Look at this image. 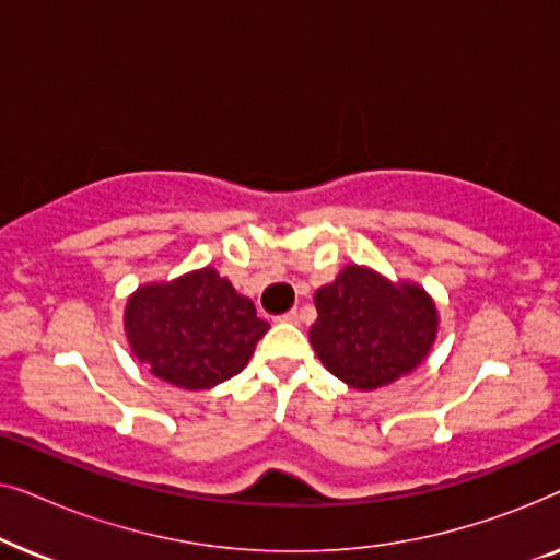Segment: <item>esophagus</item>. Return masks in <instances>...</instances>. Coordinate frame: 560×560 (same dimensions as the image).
I'll list each match as a JSON object with an SVG mask.
<instances>
[{
	"label": "esophagus",
	"mask_w": 560,
	"mask_h": 560,
	"mask_svg": "<svg viewBox=\"0 0 560 560\" xmlns=\"http://www.w3.org/2000/svg\"><path fill=\"white\" fill-rule=\"evenodd\" d=\"M298 311L293 308V311H288V313H282V316H278V320H282V324H298Z\"/></svg>",
	"instance_id": "1"
}]
</instances>
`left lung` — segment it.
<instances>
[{
    "mask_svg": "<svg viewBox=\"0 0 560 560\" xmlns=\"http://www.w3.org/2000/svg\"><path fill=\"white\" fill-rule=\"evenodd\" d=\"M311 343L324 366L354 389L389 385L423 362L435 339V305L418 285H393L364 267H343L316 293Z\"/></svg>",
    "mask_w": 560,
    "mask_h": 560,
    "instance_id": "obj_1",
    "label": "left lung"
}]
</instances>
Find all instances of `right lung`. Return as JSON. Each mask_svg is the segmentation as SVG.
Returning a JSON list of instances; mask_svg holds the SVG:
<instances>
[{
	"label": "right lung",
	"mask_w": 560,
	"mask_h": 560,
	"mask_svg": "<svg viewBox=\"0 0 560 560\" xmlns=\"http://www.w3.org/2000/svg\"><path fill=\"white\" fill-rule=\"evenodd\" d=\"M129 347L155 377L183 389L219 385L247 366L270 324L217 270L144 285L125 313Z\"/></svg>",
	"instance_id": "add662e5"
}]
</instances>
